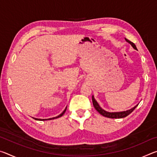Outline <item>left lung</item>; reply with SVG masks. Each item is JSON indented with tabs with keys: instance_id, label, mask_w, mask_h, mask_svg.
<instances>
[{
	"instance_id": "left-lung-1",
	"label": "left lung",
	"mask_w": 157,
	"mask_h": 157,
	"mask_svg": "<svg viewBox=\"0 0 157 157\" xmlns=\"http://www.w3.org/2000/svg\"><path fill=\"white\" fill-rule=\"evenodd\" d=\"M125 39L126 41L128 42L129 44H130L132 45V46L134 48V49L137 50L136 48V45H135L133 42L130 41L129 40H128V39H127L126 38ZM92 101H93V105H94V107H95V109H96L98 112H99L101 115L103 116H105V117H107V118H124V117H126L129 115V114L131 113L133 111H134L135 109H136V107H137L138 105H137L136 106H135L134 107H133L132 109H131L129 110H127V111H121V112H108V111H105L104 109H102V108H101L99 105L98 104V102H96V100H95L94 99V97L92 96Z\"/></svg>"
}]
</instances>
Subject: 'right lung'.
<instances>
[{"label": "right lung", "instance_id": "1", "mask_svg": "<svg viewBox=\"0 0 157 157\" xmlns=\"http://www.w3.org/2000/svg\"><path fill=\"white\" fill-rule=\"evenodd\" d=\"M66 109H67V107H66V109H64V111H63V112L60 114V115H59L58 116H56V117H54V118H49V119H39V118H34V119H35V120H36V121H47V120H52V119H55V118H59V117H61V116H62L63 114H64V113H65V111H66Z\"/></svg>", "mask_w": 157, "mask_h": 157}]
</instances>
